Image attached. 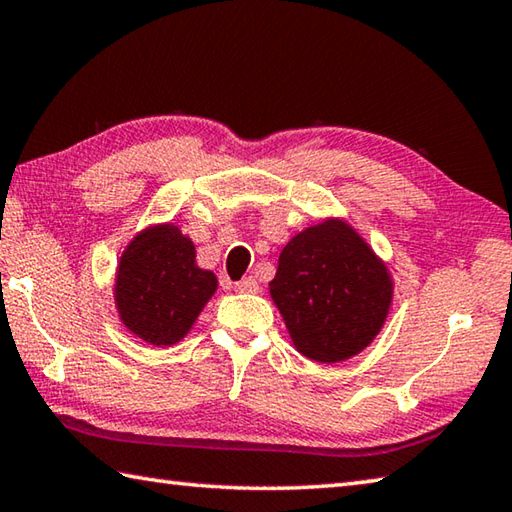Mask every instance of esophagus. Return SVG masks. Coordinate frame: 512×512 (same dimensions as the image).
<instances>
[{
    "label": "esophagus",
    "mask_w": 512,
    "mask_h": 512,
    "mask_svg": "<svg viewBox=\"0 0 512 512\" xmlns=\"http://www.w3.org/2000/svg\"><path fill=\"white\" fill-rule=\"evenodd\" d=\"M235 290H237V293H257L259 284H257L255 277H244L235 284Z\"/></svg>",
    "instance_id": "34e87169"
}]
</instances>
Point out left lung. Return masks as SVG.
Here are the masks:
<instances>
[{"instance_id":"1","label":"left lung","mask_w":512,"mask_h":512,"mask_svg":"<svg viewBox=\"0 0 512 512\" xmlns=\"http://www.w3.org/2000/svg\"><path fill=\"white\" fill-rule=\"evenodd\" d=\"M268 286L295 348L322 364L362 353L393 302L386 264L353 226L333 217L290 239Z\"/></svg>"}]
</instances>
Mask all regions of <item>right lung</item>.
Segmentation results:
<instances>
[{"label":"right lung","mask_w":512,"mask_h":512,"mask_svg":"<svg viewBox=\"0 0 512 512\" xmlns=\"http://www.w3.org/2000/svg\"><path fill=\"white\" fill-rule=\"evenodd\" d=\"M217 277L195 262V244L175 224L148 226L119 259L115 306L130 333L153 346L184 339L215 295Z\"/></svg>","instance_id":"add662e5"}]
</instances>
